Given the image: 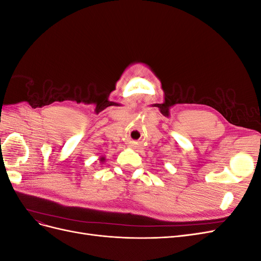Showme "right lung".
Wrapping results in <instances>:
<instances>
[{"instance_id":"obj_1","label":"right lung","mask_w":261,"mask_h":261,"mask_svg":"<svg viewBox=\"0 0 261 261\" xmlns=\"http://www.w3.org/2000/svg\"><path fill=\"white\" fill-rule=\"evenodd\" d=\"M105 160H106L105 156H101V158H100V161H101V162H105Z\"/></svg>"}]
</instances>
